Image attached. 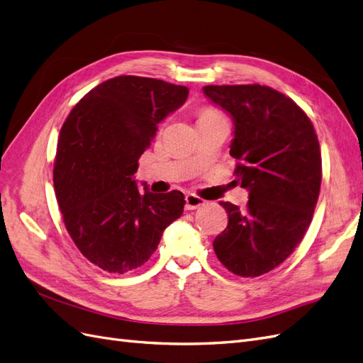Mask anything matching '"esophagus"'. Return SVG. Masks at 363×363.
Instances as JSON below:
<instances>
[{"label": "esophagus", "mask_w": 363, "mask_h": 363, "mask_svg": "<svg viewBox=\"0 0 363 363\" xmlns=\"http://www.w3.org/2000/svg\"><path fill=\"white\" fill-rule=\"evenodd\" d=\"M186 211H195V208H199L200 206H204V200L201 199V196L195 195V194H188L186 195Z\"/></svg>", "instance_id": "34e87169"}]
</instances>
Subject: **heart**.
Segmentation results:
<instances>
[{
    "label": "heart",
    "instance_id": "b5f03b06",
    "mask_svg": "<svg viewBox=\"0 0 363 363\" xmlns=\"http://www.w3.org/2000/svg\"><path fill=\"white\" fill-rule=\"evenodd\" d=\"M216 111H213V108H206V111L201 113V115H207V113H215Z\"/></svg>",
    "mask_w": 363,
    "mask_h": 363
}]
</instances>
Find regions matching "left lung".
Instances as JSON below:
<instances>
[{"instance_id": "1", "label": "left lung", "mask_w": 363, "mask_h": 363, "mask_svg": "<svg viewBox=\"0 0 363 363\" xmlns=\"http://www.w3.org/2000/svg\"><path fill=\"white\" fill-rule=\"evenodd\" d=\"M233 118L235 174L250 191L245 208L223 201L228 224L215 255L240 277L277 268L298 247L320 196L323 164L312 121L284 94L260 84L204 86Z\"/></svg>"}]
</instances>
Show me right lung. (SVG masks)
I'll list each match as a JSON object with an SVG mask.
<instances>
[{
	"mask_svg": "<svg viewBox=\"0 0 363 363\" xmlns=\"http://www.w3.org/2000/svg\"><path fill=\"white\" fill-rule=\"evenodd\" d=\"M189 89L157 79L119 75L87 92L65 121L54 160V189L71 239L98 268L133 271L180 218V191L145 194L133 175L157 125Z\"/></svg>",
	"mask_w": 363,
	"mask_h": 363,
	"instance_id": "1",
	"label": "right lung"
}]
</instances>
